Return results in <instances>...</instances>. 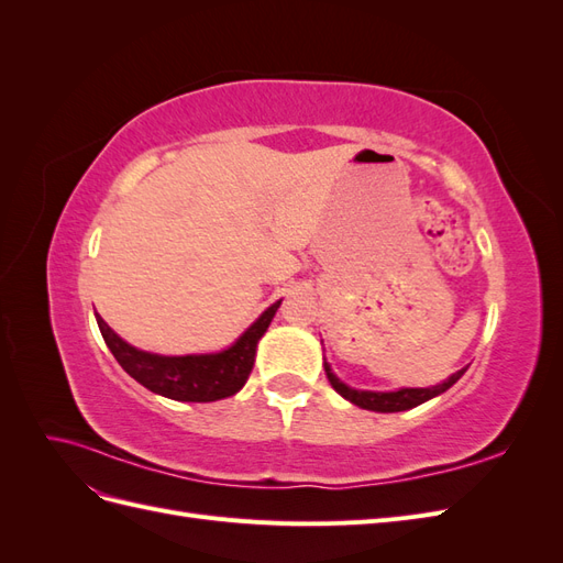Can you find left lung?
Returning <instances> with one entry per match:
<instances>
[{
  "label": "left lung",
  "instance_id": "8db88e82",
  "mask_svg": "<svg viewBox=\"0 0 563 563\" xmlns=\"http://www.w3.org/2000/svg\"><path fill=\"white\" fill-rule=\"evenodd\" d=\"M323 371H327V378L338 395L345 397L354 406L366 408V411H376V413H397V411H408V408H416L424 401H430L432 397H439L441 391H446L451 385H455L467 368L455 371L449 380L434 387H401L397 391H371V389L347 387L343 380L335 378V373L331 371L327 360H323Z\"/></svg>",
  "mask_w": 563,
  "mask_h": 563
}]
</instances>
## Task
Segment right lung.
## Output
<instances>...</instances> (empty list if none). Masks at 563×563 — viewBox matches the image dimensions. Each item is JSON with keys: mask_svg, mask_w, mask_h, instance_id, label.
<instances>
[{"mask_svg": "<svg viewBox=\"0 0 563 563\" xmlns=\"http://www.w3.org/2000/svg\"><path fill=\"white\" fill-rule=\"evenodd\" d=\"M279 305L282 300L269 305V308L255 319L240 338H236V343L232 347L216 354L164 356L143 352L119 338L100 314H96V321L100 333H103L106 345L114 354L119 366L150 391L176 401H218L236 395L249 380V373L255 362V347H258V340L265 335Z\"/></svg>", "mask_w": 563, "mask_h": 563, "instance_id": "obj_1", "label": "right lung"}]
</instances>
